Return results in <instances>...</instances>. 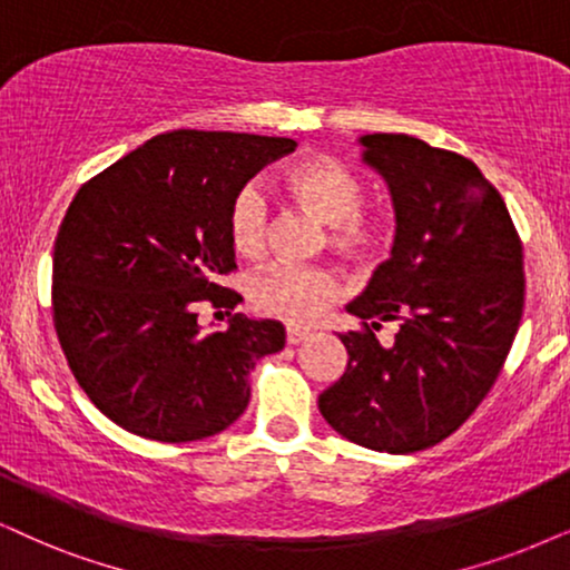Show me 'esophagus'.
<instances>
[{"mask_svg":"<svg viewBox=\"0 0 570 570\" xmlns=\"http://www.w3.org/2000/svg\"><path fill=\"white\" fill-rule=\"evenodd\" d=\"M307 336H309L307 328H299V326H289V328H286V342H289V344L305 342Z\"/></svg>","mask_w":570,"mask_h":570,"instance_id":"34e87169","label":"esophagus"}]
</instances>
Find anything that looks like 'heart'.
Segmentation results:
<instances>
[{
  "instance_id": "b5f03b06",
  "label": "heart",
  "mask_w": 570,
  "mask_h": 570,
  "mask_svg": "<svg viewBox=\"0 0 570 570\" xmlns=\"http://www.w3.org/2000/svg\"><path fill=\"white\" fill-rule=\"evenodd\" d=\"M284 189L328 226V244L347 257H368L384 239V220L363 213L365 186L336 157L309 155L284 170ZM228 242L244 261H261L271 242V210L257 184L242 186L228 207ZM252 305L286 323H315L338 297V281L331 271L302 265H273L249 286Z\"/></svg>"
}]
</instances>
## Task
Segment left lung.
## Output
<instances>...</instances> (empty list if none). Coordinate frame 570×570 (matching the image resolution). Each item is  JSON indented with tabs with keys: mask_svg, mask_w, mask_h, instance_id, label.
<instances>
[{
	"mask_svg": "<svg viewBox=\"0 0 570 570\" xmlns=\"http://www.w3.org/2000/svg\"><path fill=\"white\" fill-rule=\"evenodd\" d=\"M392 194V257L338 334L350 363L318 397L344 439L407 455L458 431L500 376L523 315V247L500 191L465 157L405 134L360 136ZM401 326L384 348L373 330Z\"/></svg>",
	"mask_w": 570,
	"mask_h": 570,
	"instance_id": "obj_1",
	"label": "left lung"
}]
</instances>
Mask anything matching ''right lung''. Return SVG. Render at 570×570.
<instances>
[{"label": "right lung", "instance_id": "obj_1", "mask_svg": "<svg viewBox=\"0 0 570 570\" xmlns=\"http://www.w3.org/2000/svg\"><path fill=\"white\" fill-rule=\"evenodd\" d=\"M284 136L160 134L120 157L70 202L52 257L60 347L86 397L120 429L155 442H194L228 429L249 405V371L284 350L278 321L234 313L198 326L202 301L242 297L220 276L234 194L263 165L294 153Z\"/></svg>", "mask_w": 570, "mask_h": 570}]
</instances>
